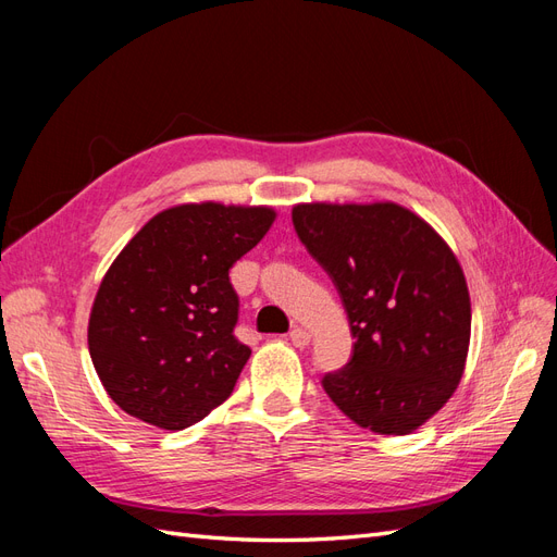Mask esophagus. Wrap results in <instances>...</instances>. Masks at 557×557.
<instances>
[{
    "label": "esophagus",
    "instance_id": "obj_1",
    "mask_svg": "<svg viewBox=\"0 0 557 557\" xmlns=\"http://www.w3.org/2000/svg\"><path fill=\"white\" fill-rule=\"evenodd\" d=\"M290 342L297 348H307L309 342H311V334L307 330H301V327H293L290 330Z\"/></svg>",
    "mask_w": 557,
    "mask_h": 557
}]
</instances>
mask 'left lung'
I'll list each match as a JSON object with an SVG mask.
<instances>
[{
  "label": "left lung",
  "mask_w": 557,
  "mask_h": 557,
  "mask_svg": "<svg viewBox=\"0 0 557 557\" xmlns=\"http://www.w3.org/2000/svg\"><path fill=\"white\" fill-rule=\"evenodd\" d=\"M293 225L348 313L350 360L323 376L352 423L409 434L458 387L471 305L453 250L423 218L385 205H297Z\"/></svg>",
  "instance_id": "obj_1"
}]
</instances>
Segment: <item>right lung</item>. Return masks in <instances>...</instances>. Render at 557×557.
Wrapping results in <instances>:
<instances>
[{
  "mask_svg": "<svg viewBox=\"0 0 557 557\" xmlns=\"http://www.w3.org/2000/svg\"><path fill=\"white\" fill-rule=\"evenodd\" d=\"M274 218L267 207H174L150 218L113 260L95 297L88 346L125 413L185 430L232 395L250 348L234 336L239 295L230 269Z\"/></svg>",
  "mask_w": 557,
  "mask_h": 557,
  "instance_id": "add662e5",
  "label": "right lung"
}]
</instances>
